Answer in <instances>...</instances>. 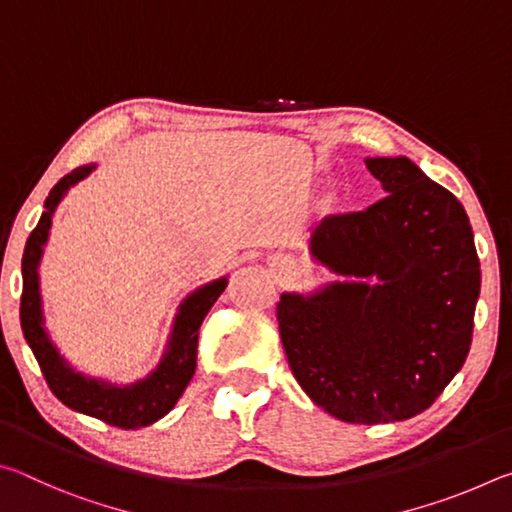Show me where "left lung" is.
<instances>
[{"label": "left lung", "mask_w": 512, "mask_h": 512, "mask_svg": "<svg viewBox=\"0 0 512 512\" xmlns=\"http://www.w3.org/2000/svg\"><path fill=\"white\" fill-rule=\"evenodd\" d=\"M366 167L386 196L325 216L311 235V255L343 280L277 302L293 377L352 424L409 420L436 402L470 352L481 291L456 196L404 155Z\"/></svg>", "instance_id": "obj_1"}]
</instances>
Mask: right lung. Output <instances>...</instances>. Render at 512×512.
I'll use <instances>...</instances> for the list:
<instances>
[{
  "mask_svg": "<svg viewBox=\"0 0 512 512\" xmlns=\"http://www.w3.org/2000/svg\"><path fill=\"white\" fill-rule=\"evenodd\" d=\"M94 169H97V164H83V167L67 173L47 196L45 212H42L36 230L27 239V248H24L22 257L20 323L24 339L36 354L51 393L60 402L72 411L103 420L112 427L140 429L164 418L176 406L180 395L185 393L189 381H192L196 372L198 329H201L207 311L212 309L223 289L228 287V277H219V280L203 284L180 302L162 359L144 379L121 386L76 370L60 354L45 327L38 268L49 239L51 216H54L58 203L63 201L69 187L88 178Z\"/></svg>",
  "mask_w": 512,
  "mask_h": 512,
  "instance_id": "1",
  "label": "right lung"
}]
</instances>
